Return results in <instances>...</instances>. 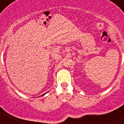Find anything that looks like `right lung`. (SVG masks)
Returning <instances> with one entry per match:
<instances>
[{"instance_id": "obj_1", "label": "right lung", "mask_w": 124, "mask_h": 124, "mask_svg": "<svg viewBox=\"0 0 124 124\" xmlns=\"http://www.w3.org/2000/svg\"><path fill=\"white\" fill-rule=\"evenodd\" d=\"M43 94V95H42V96H44V94Z\"/></svg>"}]
</instances>
